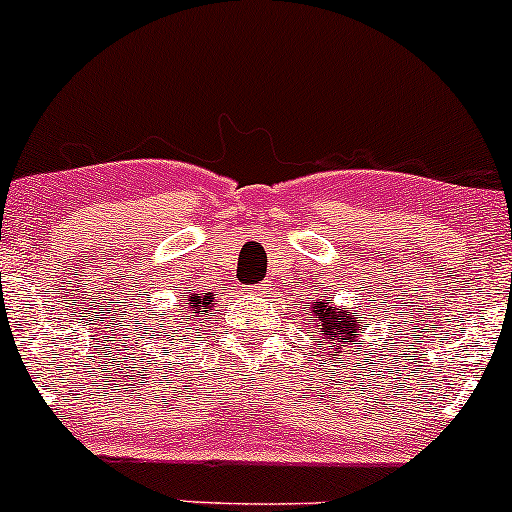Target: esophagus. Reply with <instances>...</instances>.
I'll list each match as a JSON object with an SVG mask.
<instances>
[{
  "label": "esophagus",
  "mask_w": 512,
  "mask_h": 512,
  "mask_svg": "<svg viewBox=\"0 0 512 512\" xmlns=\"http://www.w3.org/2000/svg\"><path fill=\"white\" fill-rule=\"evenodd\" d=\"M254 293H258V295L268 293V283H258V286H254Z\"/></svg>",
  "instance_id": "1"
}]
</instances>
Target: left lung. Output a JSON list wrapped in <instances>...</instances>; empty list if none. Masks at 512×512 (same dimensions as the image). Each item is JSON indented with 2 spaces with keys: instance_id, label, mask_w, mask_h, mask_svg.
<instances>
[{
  "instance_id": "obj_1",
  "label": "left lung",
  "mask_w": 512,
  "mask_h": 512,
  "mask_svg": "<svg viewBox=\"0 0 512 512\" xmlns=\"http://www.w3.org/2000/svg\"><path fill=\"white\" fill-rule=\"evenodd\" d=\"M310 313L313 320L310 325H315L320 337L328 342V350L337 352V360H342V352L352 355V352H360V330H365L367 325L357 323V315L350 313L345 305H333L325 300V295H320L313 305H310Z\"/></svg>"
}]
</instances>
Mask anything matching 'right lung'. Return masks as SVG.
<instances>
[{"label": "right lung", "mask_w": 512, "mask_h": 512, "mask_svg": "<svg viewBox=\"0 0 512 512\" xmlns=\"http://www.w3.org/2000/svg\"><path fill=\"white\" fill-rule=\"evenodd\" d=\"M184 308H182V320H187V330L189 328V320H202L204 315L209 313V310L217 305V298H214V293H199V291H192L187 295V298H182ZM170 325V323H167ZM172 337H175V333H172Z\"/></svg>", "instance_id": "1"}]
</instances>
